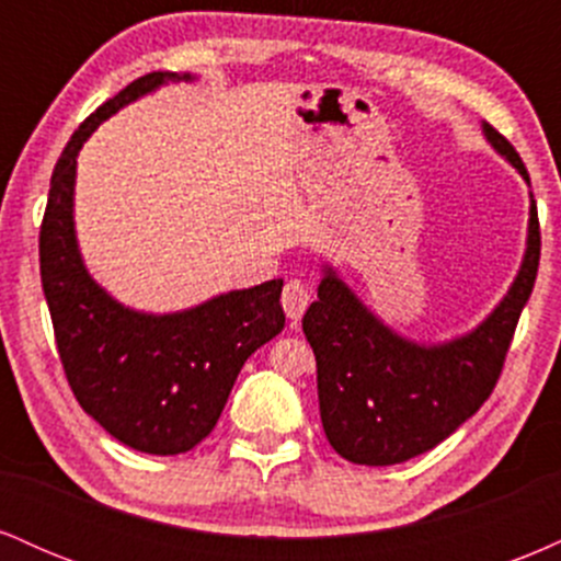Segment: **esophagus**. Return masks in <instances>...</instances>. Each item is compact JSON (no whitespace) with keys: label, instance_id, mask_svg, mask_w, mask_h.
Returning a JSON list of instances; mask_svg holds the SVG:
<instances>
[{"label":"esophagus","instance_id":"34e87169","mask_svg":"<svg viewBox=\"0 0 561 561\" xmlns=\"http://www.w3.org/2000/svg\"><path fill=\"white\" fill-rule=\"evenodd\" d=\"M308 302H311V293H308V287L298 279H289L285 289H282V308H285L287 319L298 321L302 313H306Z\"/></svg>","mask_w":561,"mask_h":561}]
</instances>
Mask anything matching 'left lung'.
<instances>
[{
  "mask_svg": "<svg viewBox=\"0 0 561 561\" xmlns=\"http://www.w3.org/2000/svg\"><path fill=\"white\" fill-rule=\"evenodd\" d=\"M495 152L527 184V169L506 137L482 126ZM540 261L538 208L530 195L527 250L506 298L465 337L420 345L385 327L332 268L302 317L317 356L321 424L330 446L353 465L390 467L446 440L488 401L517 330Z\"/></svg>",
  "mask_w": 561,
  "mask_h": 561,
  "instance_id": "1",
  "label": "left lung"
}]
</instances>
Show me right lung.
I'll list each match as a JSON object with an SVG mask.
<instances>
[{
  "label": "right lung",
  "instance_id": "right-lung-1",
  "mask_svg": "<svg viewBox=\"0 0 561 561\" xmlns=\"http://www.w3.org/2000/svg\"><path fill=\"white\" fill-rule=\"evenodd\" d=\"M190 79L169 70L141 76L76 128L53 171L38 231L44 298L76 401L115 440L152 456L184 454L205 440L244 362L285 330L282 279L156 317L113 300L81 261L73 229L81 145L128 102Z\"/></svg>",
  "mask_w": 561,
  "mask_h": 561
}]
</instances>
